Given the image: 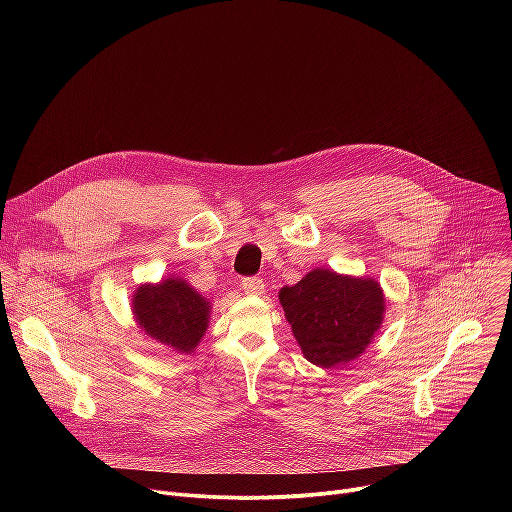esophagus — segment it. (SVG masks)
<instances>
[{"label": "esophagus", "instance_id": "1", "mask_svg": "<svg viewBox=\"0 0 512 512\" xmlns=\"http://www.w3.org/2000/svg\"><path fill=\"white\" fill-rule=\"evenodd\" d=\"M241 289L245 291L247 296H261L263 291H265V285H263V281L257 279V277H247V279L241 281Z\"/></svg>", "mask_w": 512, "mask_h": 512}]
</instances>
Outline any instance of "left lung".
<instances>
[{
    "instance_id": "left-lung-1",
    "label": "left lung",
    "mask_w": 512,
    "mask_h": 512,
    "mask_svg": "<svg viewBox=\"0 0 512 512\" xmlns=\"http://www.w3.org/2000/svg\"><path fill=\"white\" fill-rule=\"evenodd\" d=\"M279 304L306 360L330 369L356 360L385 320V294L375 277L316 267L279 289Z\"/></svg>"
}]
</instances>
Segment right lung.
<instances>
[{"label":"right lung","instance_id":"add662e5","mask_svg":"<svg viewBox=\"0 0 512 512\" xmlns=\"http://www.w3.org/2000/svg\"><path fill=\"white\" fill-rule=\"evenodd\" d=\"M137 328L178 354H192L210 322L212 300L184 277L170 275L158 283H141L131 296Z\"/></svg>","mask_w":512,"mask_h":512}]
</instances>
